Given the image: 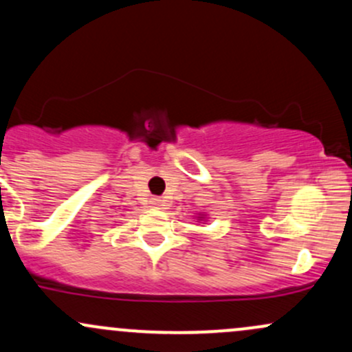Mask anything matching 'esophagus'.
Listing matches in <instances>:
<instances>
[{
	"label": "esophagus",
	"mask_w": 352,
	"mask_h": 352,
	"mask_svg": "<svg viewBox=\"0 0 352 352\" xmlns=\"http://www.w3.org/2000/svg\"><path fill=\"white\" fill-rule=\"evenodd\" d=\"M162 204H164V201L160 199H152V207L153 208H160V207H162Z\"/></svg>",
	"instance_id": "esophagus-1"
}]
</instances>
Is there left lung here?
<instances>
[{
  "mask_svg": "<svg viewBox=\"0 0 352 352\" xmlns=\"http://www.w3.org/2000/svg\"><path fill=\"white\" fill-rule=\"evenodd\" d=\"M193 218H195V220L199 221V223H205V221H208V215L205 212L195 213V215H193Z\"/></svg>",
  "mask_w": 352,
  "mask_h": 352,
  "instance_id": "obj_1",
  "label": "left lung"
}]
</instances>
